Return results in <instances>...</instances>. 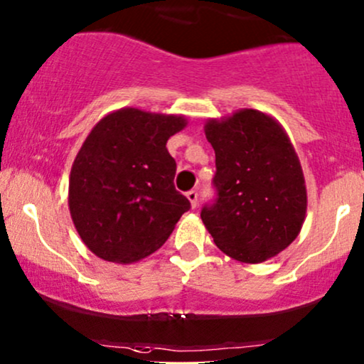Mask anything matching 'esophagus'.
I'll return each instance as SVG.
<instances>
[{
  "label": "esophagus",
  "mask_w": 364,
  "mask_h": 364,
  "mask_svg": "<svg viewBox=\"0 0 364 364\" xmlns=\"http://www.w3.org/2000/svg\"><path fill=\"white\" fill-rule=\"evenodd\" d=\"M186 198H188L191 207H197V202H198V191L197 190H190L188 193H186Z\"/></svg>",
  "instance_id": "34e87169"
}]
</instances>
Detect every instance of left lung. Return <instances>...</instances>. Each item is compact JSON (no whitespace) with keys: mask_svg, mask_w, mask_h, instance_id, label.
Masks as SVG:
<instances>
[{"mask_svg":"<svg viewBox=\"0 0 364 364\" xmlns=\"http://www.w3.org/2000/svg\"><path fill=\"white\" fill-rule=\"evenodd\" d=\"M205 136L215 151V197L200 218L218 249L242 262H262L292 243L306 218L301 164L274 119L245 109L209 121Z\"/></svg>","mask_w":364,"mask_h":364,"instance_id":"left-lung-1","label":"left lung"}]
</instances>
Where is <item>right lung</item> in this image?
<instances>
[{"label": "right lung", "mask_w": 364, "mask_h": 364, "mask_svg": "<svg viewBox=\"0 0 364 364\" xmlns=\"http://www.w3.org/2000/svg\"><path fill=\"white\" fill-rule=\"evenodd\" d=\"M179 115L122 109L103 117L70 171L72 221L87 249L110 262L139 261L173 233L191 203L174 188L166 143L185 127Z\"/></svg>", "instance_id": "right-lung-1"}]
</instances>
